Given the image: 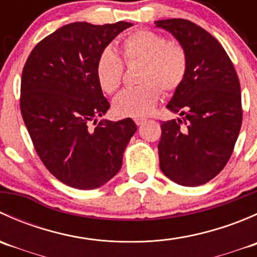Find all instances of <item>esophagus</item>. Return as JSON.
I'll use <instances>...</instances> for the list:
<instances>
[{"label":"esophagus","instance_id":"esophagus-1","mask_svg":"<svg viewBox=\"0 0 257 257\" xmlns=\"http://www.w3.org/2000/svg\"><path fill=\"white\" fill-rule=\"evenodd\" d=\"M134 121H136L137 125H142V124H143L145 121V119L144 118H136V119H134Z\"/></svg>","mask_w":257,"mask_h":257}]
</instances>
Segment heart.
I'll list each match as a JSON object with an SVG mask.
<instances>
[{
  "mask_svg": "<svg viewBox=\"0 0 257 257\" xmlns=\"http://www.w3.org/2000/svg\"><path fill=\"white\" fill-rule=\"evenodd\" d=\"M121 60L131 66L139 63L137 73L138 87L121 93L114 102V109L120 115L142 116L152 112L164 93L177 90L189 68L185 48L172 43L160 33L137 30L120 41ZM124 67L120 58L110 48L100 52L95 63V78L105 94L116 93L123 82Z\"/></svg>",
  "mask_w": 257,
  "mask_h": 257,
  "instance_id": "heart-1",
  "label": "heart"
}]
</instances>
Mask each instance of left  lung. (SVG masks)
Masks as SVG:
<instances>
[{
	"instance_id": "1",
	"label": "left lung",
	"mask_w": 257,
	"mask_h": 257,
	"mask_svg": "<svg viewBox=\"0 0 257 257\" xmlns=\"http://www.w3.org/2000/svg\"><path fill=\"white\" fill-rule=\"evenodd\" d=\"M155 25L172 32L189 58L188 74L168 104L181 118L160 124V169L177 184L198 186L216 177L234 152L242 123L239 77L203 27L184 18Z\"/></svg>"
}]
</instances>
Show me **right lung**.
I'll list each match as a JSON object with an SVG mask.
<instances>
[{
    "instance_id": "add662e5",
    "label": "right lung",
    "mask_w": 257,
    "mask_h": 257,
    "mask_svg": "<svg viewBox=\"0 0 257 257\" xmlns=\"http://www.w3.org/2000/svg\"><path fill=\"white\" fill-rule=\"evenodd\" d=\"M133 23L74 22L36 45L21 78L20 107L36 153L53 177L82 190L119 172L137 125L100 120L110 104L95 78L100 52Z\"/></svg>"
}]
</instances>
